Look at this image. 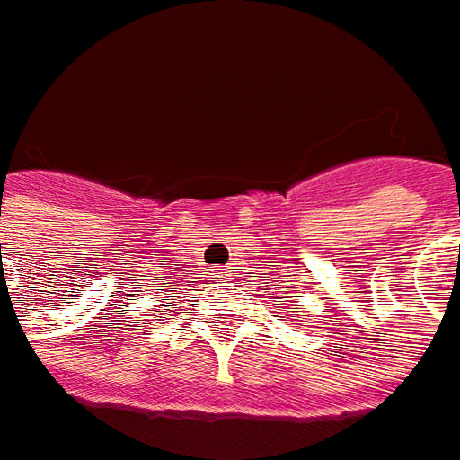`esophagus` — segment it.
<instances>
[{"label": "esophagus", "mask_w": 460, "mask_h": 460, "mask_svg": "<svg viewBox=\"0 0 460 460\" xmlns=\"http://www.w3.org/2000/svg\"><path fill=\"white\" fill-rule=\"evenodd\" d=\"M215 276H225V269H215Z\"/></svg>", "instance_id": "obj_1"}]
</instances>
